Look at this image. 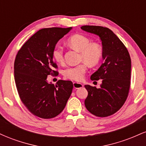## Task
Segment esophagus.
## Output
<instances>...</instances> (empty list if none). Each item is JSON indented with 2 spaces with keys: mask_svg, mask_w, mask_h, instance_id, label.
Instances as JSON below:
<instances>
[{
  "mask_svg": "<svg viewBox=\"0 0 146 146\" xmlns=\"http://www.w3.org/2000/svg\"><path fill=\"white\" fill-rule=\"evenodd\" d=\"M84 85L82 84L81 83H78V82H73V87H74L75 88H82V87H83Z\"/></svg>",
  "mask_w": 146,
  "mask_h": 146,
  "instance_id": "esophagus-1",
  "label": "esophagus"
}]
</instances>
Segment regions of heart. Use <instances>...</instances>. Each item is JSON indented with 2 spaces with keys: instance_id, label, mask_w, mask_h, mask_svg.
Instances as JSON below:
<instances>
[{
  "instance_id": "obj_1",
  "label": "heart",
  "mask_w": 146,
  "mask_h": 146,
  "mask_svg": "<svg viewBox=\"0 0 146 146\" xmlns=\"http://www.w3.org/2000/svg\"><path fill=\"white\" fill-rule=\"evenodd\" d=\"M67 42L71 47L80 52L79 60L84 62L66 68L63 71V75L68 80L81 81L87 71V64L90 66H95L102 60V47L98 43L91 42L89 38L82 34H75L71 36ZM52 56L56 62L63 63L64 61L63 48L59 45L55 46L52 51Z\"/></svg>"
}]
</instances>
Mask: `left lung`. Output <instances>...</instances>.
<instances>
[{
  "label": "left lung",
  "mask_w": 146,
  "mask_h": 146,
  "mask_svg": "<svg viewBox=\"0 0 146 146\" xmlns=\"http://www.w3.org/2000/svg\"><path fill=\"white\" fill-rule=\"evenodd\" d=\"M81 29L100 36L104 60L90 76L91 80L102 79L100 88L85 85L88 90L85 106L97 117L110 116L121 108L128 98L131 75L130 54L123 43L108 28L84 25Z\"/></svg>",
  "instance_id": "obj_1"
}]
</instances>
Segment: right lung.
<instances>
[{"mask_svg":"<svg viewBox=\"0 0 146 146\" xmlns=\"http://www.w3.org/2000/svg\"><path fill=\"white\" fill-rule=\"evenodd\" d=\"M71 27L44 28L28 40L18 51L14 62V79L22 102L33 115L42 119L56 117L64 108L73 84L60 80L48 84V75H57L52 51L58 40Z\"/></svg>","mask_w":146,"mask_h":146,"instance_id":"right-lung-1","label":"right lung"}]
</instances>
